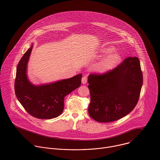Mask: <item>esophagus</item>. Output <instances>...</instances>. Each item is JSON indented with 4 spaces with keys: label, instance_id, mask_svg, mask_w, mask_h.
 <instances>
[{
    "label": "esophagus",
    "instance_id": "esophagus-1",
    "mask_svg": "<svg viewBox=\"0 0 160 160\" xmlns=\"http://www.w3.org/2000/svg\"><path fill=\"white\" fill-rule=\"evenodd\" d=\"M87 82H88V78L86 76H83L82 78V82L83 84H86L87 83Z\"/></svg>",
    "mask_w": 160,
    "mask_h": 160
}]
</instances>
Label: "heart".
Wrapping results in <instances>:
<instances>
[{"label":"heart","instance_id":"1","mask_svg":"<svg viewBox=\"0 0 160 160\" xmlns=\"http://www.w3.org/2000/svg\"><path fill=\"white\" fill-rule=\"evenodd\" d=\"M112 51L111 48H108L102 51L103 53H108ZM120 59V56L117 53L109 54L102 61L99 62L95 66V69L100 72H104L113 68Z\"/></svg>","mask_w":160,"mask_h":160}]
</instances>
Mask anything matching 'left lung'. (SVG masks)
<instances>
[{
  "mask_svg": "<svg viewBox=\"0 0 160 160\" xmlns=\"http://www.w3.org/2000/svg\"><path fill=\"white\" fill-rule=\"evenodd\" d=\"M91 103L88 113L99 122L117 121L136 106L143 84V74L137 57H128L106 73L88 76Z\"/></svg>",
  "mask_w": 160,
  "mask_h": 160,
  "instance_id": "1",
  "label": "left lung"
}]
</instances>
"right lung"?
Instances as JSON below:
<instances>
[{
    "instance_id": "obj_1",
    "label": "right lung",
    "mask_w": 160,
    "mask_h": 160,
    "mask_svg": "<svg viewBox=\"0 0 160 160\" xmlns=\"http://www.w3.org/2000/svg\"><path fill=\"white\" fill-rule=\"evenodd\" d=\"M33 45L24 54L17 67L15 93L19 102L31 116L42 119L59 116L64 108V98L81 85L82 74L52 83L35 86L27 76V65Z\"/></svg>"
}]
</instances>
